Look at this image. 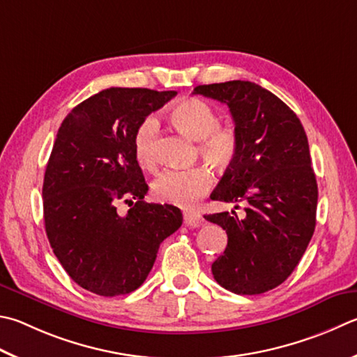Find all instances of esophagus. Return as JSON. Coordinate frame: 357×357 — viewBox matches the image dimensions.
Listing matches in <instances>:
<instances>
[{
	"mask_svg": "<svg viewBox=\"0 0 357 357\" xmlns=\"http://www.w3.org/2000/svg\"><path fill=\"white\" fill-rule=\"evenodd\" d=\"M184 223L189 226V228H199V226L203 225V217H201L197 212L185 211L184 212Z\"/></svg>",
	"mask_w": 357,
	"mask_h": 357,
	"instance_id": "obj_1",
	"label": "esophagus"
}]
</instances>
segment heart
Returning <instances> with one entry per match:
<instances>
[{
	"instance_id": "obj_1",
	"label": "heart",
	"mask_w": 357,
	"mask_h": 357,
	"mask_svg": "<svg viewBox=\"0 0 357 357\" xmlns=\"http://www.w3.org/2000/svg\"><path fill=\"white\" fill-rule=\"evenodd\" d=\"M173 125L179 131L198 139V150L209 164L218 168L229 167L237 158L238 135L234 128L218 126V112L209 102L189 98L178 102L170 111ZM158 120L146 116L134 132L135 159L142 167L151 168L156 162ZM212 174L206 165L167 168L154 179L153 192L158 199L168 204L192 207L211 189Z\"/></svg>"
}]
</instances>
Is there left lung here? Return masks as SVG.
<instances>
[{"label": "left lung", "instance_id": "left-lung-1", "mask_svg": "<svg viewBox=\"0 0 357 357\" xmlns=\"http://www.w3.org/2000/svg\"><path fill=\"white\" fill-rule=\"evenodd\" d=\"M193 93L229 107L241 142L211 198L248 203L243 218L234 211L204 215L228 234L212 275L237 295L264 294L291 275L315 229L319 189L307 135L286 102L255 82L209 84Z\"/></svg>", "mask_w": 357, "mask_h": 357}]
</instances>
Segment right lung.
<instances>
[{
	"label": "right lung",
	"mask_w": 357,
	"mask_h": 357,
	"mask_svg": "<svg viewBox=\"0 0 357 357\" xmlns=\"http://www.w3.org/2000/svg\"><path fill=\"white\" fill-rule=\"evenodd\" d=\"M174 90L111 87L73 107L57 131L43 179L45 231L77 286L101 296L139 289L160 243L183 225L172 204L144 199L148 185L134 153L140 121ZM125 200V216L116 204Z\"/></svg>",
	"instance_id": "right-lung-1"
}]
</instances>
